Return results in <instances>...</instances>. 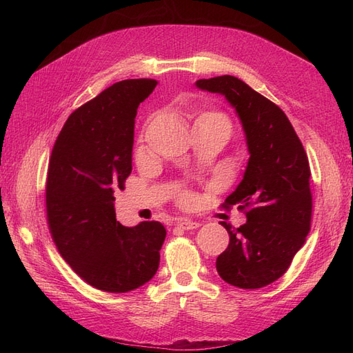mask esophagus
<instances>
[{
    "label": "esophagus",
    "instance_id": "esophagus-1",
    "mask_svg": "<svg viewBox=\"0 0 353 353\" xmlns=\"http://www.w3.org/2000/svg\"><path fill=\"white\" fill-rule=\"evenodd\" d=\"M176 225L181 227L183 230H194V228H199L200 223L193 221V219H188V218H179L176 221Z\"/></svg>",
    "mask_w": 353,
    "mask_h": 353
}]
</instances>
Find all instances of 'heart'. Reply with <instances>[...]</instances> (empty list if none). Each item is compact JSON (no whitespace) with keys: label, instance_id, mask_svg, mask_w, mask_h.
Here are the masks:
<instances>
[{"label":"heart","instance_id":"heart-1","mask_svg":"<svg viewBox=\"0 0 353 353\" xmlns=\"http://www.w3.org/2000/svg\"><path fill=\"white\" fill-rule=\"evenodd\" d=\"M199 122H212V123H221V125H225L228 130H230V122L225 116H223L222 113H218V112H212V110H205L201 112L197 117H196V122L194 123H199ZM185 201H188V197H184Z\"/></svg>","mask_w":353,"mask_h":353}]
</instances>
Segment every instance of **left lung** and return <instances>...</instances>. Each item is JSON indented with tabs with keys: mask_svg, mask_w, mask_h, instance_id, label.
I'll use <instances>...</instances> for the list:
<instances>
[{
	"mask_svg": "<svg viewBox=\"0 0 353 353\" xmlns=\"http://www.w3.org/2000/svg\"><path fill=\"white\" fill-rule=\"evenodd\" d=\"M196 87L225 97L239 116L249 152L241 183L223 205L248 209V221L240 228L221 222L230 244L216 258V271L231 285L261 288L288 270L311 228L305 148L279 105L241 79L223 74L199 79Z\"/></svg>",
	"mask_w": 353,
	"mask_h": 353,
	"instance_id": "1",
	"label": "left lung"
}]
</instances>
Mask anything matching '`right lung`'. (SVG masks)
Listing matches in <instances>:
<instances>
[{
	"instance_id": "right-lung-1",
	"label": "right lung",
	"mask_w": 353,
	"mask_h": 353,
	"mask_svg": "<svg viewBox=\"0 0 353 353\" xmlns=\"http://www.w3.org/2000/svg\"><path fill=\"white\" fill-rule=\"evenodd\" d=\"M156 85L154 79L121 81L81 105L50 159L46 200L52 240L83 281L109 293L150 281L166 237L157 221L123 227L113 203L132 170L137 109Z\"/></svg>"
}]
</instances>
